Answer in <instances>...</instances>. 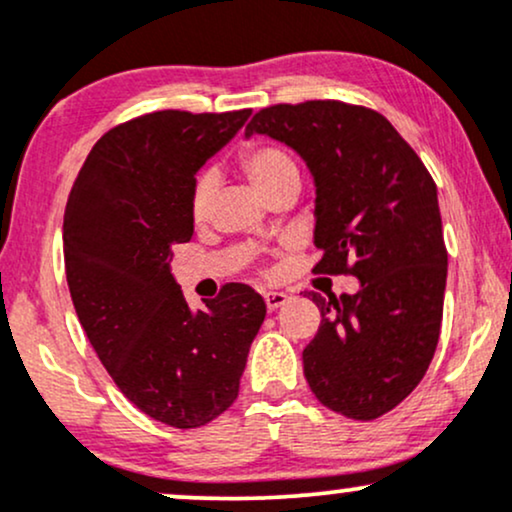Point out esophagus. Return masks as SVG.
<instances>
[{
  "label": "esophagus",
  "mask_w": 512,
  "mask_h": 512,
  "mask_svg": "<svg viewBox=\"0 0 512 512\" xmlns=\"http://www.w3.org/2000/svg\"><path fill=\"white\" fill-rule=\"evenodd\" d=\"M286 301H289V296H286L284 291H267L264 293V303H267V310H276L281 308Z\"/></svg>",
  "instance_id": "34e87169"
}]
</instances>
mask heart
<instances>
[{
  "label": "heart",
  "mask_w": 512,
  "mask_h": 512,
  "mask_svg": "<svg viewBox=\"0 0 512 512\" xmlns=\"http://www.w3.org/2000/svg\"><path fill=\"white\" fill-rule=\"evenodd\" d=\"M240 168L248 175L250 185L255 187L264 199L284 185H301V170H298L296 158L276 144H248L240 151ZM214 195L216 178L211 173H204L202 178L197 180L195 192H192V216H195V221L207 219Z\"/></svg>",
  "instance_id": "heart-1"
}]
</instances>
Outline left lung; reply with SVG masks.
Listing matches in <instances>:
<instances>
[{
	"label": "left lung",
	"instance_id": "obj_1",
	"mask_svg": "<svg viewBox=\"0 0 512 512\" xmlns=\"http://www.w3.org/2000/svg\"><path fill=\"white\" fill-rule=\"evenodd\" d=\"M296 151L315 180V272L354 274L356 293L322 298L303 349L313 395L346 419L373 421L421 383L436 354L448 252L436 182L383 115L308 101L264 108L245 137Z\"/></svg>",
	"mask_w": 512,
	"mask_h": 512
}]
</instances>
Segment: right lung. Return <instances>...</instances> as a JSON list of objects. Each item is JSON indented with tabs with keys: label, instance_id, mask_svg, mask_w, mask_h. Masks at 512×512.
<instances>
[{
	"label": "right lung",
	"instance_id": "1",
	"mask_svg": "<svg viewBox=\"0 0 512 512\" xmlns=\"http://www.w3.org/2000/svg\"><path fill=\"white\" fill-rule=\"evenodd\" d=\"M252 110H161L113 127L76 175L64 267L88 342L122 395L173 428L209 424L236 402L267 305L245 284L192 310L170 272L195 231L199 168Z\"/></svg>",
	"mask_w": 512,
	"mask_h": 512
}]
</instances>
